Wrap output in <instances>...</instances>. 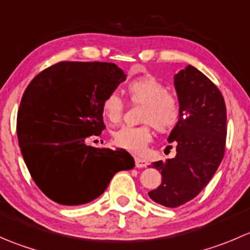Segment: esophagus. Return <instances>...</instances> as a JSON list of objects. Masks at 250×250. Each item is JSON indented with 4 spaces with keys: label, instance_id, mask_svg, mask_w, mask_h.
<instances>
[{
    "label": "esophagus",
    "instance_id": "34e87169",
    "mask_svg": "<svg viewBox=\"0 0 250 250\" xmlns=\"http://www.w3.org/2000/svg\"><path fill=\"white\" fill-rule=\"evenodd\" d=\"M135 166H137L138 168H145V167H147V161L137 157L135 158Z\"/></svg>",
    "mask_w": 250,
    "mask_h": 250
}]
</instances>
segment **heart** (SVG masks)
<instances>
[{"label":"heart","mask_w":250,"mask_h":250,"mask_svg":"<svg viewBox=\"0 0 250 250\" xmlns=\"http://www.w3.org/2000/svg\"><path fill=\"white\" fill-rule=\"evenodd\" d=\"M125 93L130 102L143 105L140 127L123 125L113 133V143L132 152H141L151 140V125L160 133L174 129L181 118V105L175 95L168 93L167 85L152 75H144L129 81ZM123 111L120 95L110 93L103 102V112L111 122H116Z\"/></svg>","instance_id":"heart-1"}]
</instances>
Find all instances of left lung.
Returning a JSON list of instances; mask_svg holds the SVG:
<instances>
[{"label": "left lung", "mask_w": 250, "mask_h": 250, "mask_svg": "<svg viewBox=\"0 0 250 250\" xmlns=\"http://www.w3.org/2000/svg\"><path fill=\"white\" fill-rule=\"evenodd\" d=\"M181 118L168 143L176 145L174 158L153 162L162 184L148 196L169 208L195 198L218 169L225 152L226 106L220 90L200 70L188 65L174 75Z\"/></svg>", "instance_id": "8db88e82"}]
</instances>
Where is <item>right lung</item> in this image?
I'll return each mask as SVG.
<instances>
[{
	"label": "right lung",
	"instance_id": "add662e5",
	"mask_svg": "<svg viewBox=\"0 0 250 250\" xmlns=\"http://www.w3.org/2000/svg\"><path fill=\"white\" fill-rule=\"evenodd\" d=\"M125 77L112 62H62L25 89L17 118L20 150L36 185L54 202H92L116 173L134 168V158L123 148L85 143L105 129L103 102Z\"/></svg>",
	"mask_w": 250,
	"mask_h": 250
}]
</instances>
